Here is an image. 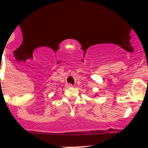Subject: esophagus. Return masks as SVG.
I'll list each match as a JSON object with an SVG mask.
<instances>
[{
	"label": "esophagus",
	"instance_id": "obj_1",
	"mask_svg": "<svg viewBox=\"0 0 148 148\" xmlns=\"http://www.w3.org/2000/svg\"><path fill=\"white\" fill-rule=\"evenodd\" d=\"M67 87H68V88H72L73 87V85H72V84H67Z\"/></svg>",
	"mask_w": 148,
	"mask_h": 148
}]
</instances>
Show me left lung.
<instances>
[{"instance_id":"left-lung-1","label":"left lung","mask_w":148,"mask_h":148,"mask_svg":"<svg viewBox=\"0 0 148 148\" xmlns=\"http://www.w3.org/2000/svg\"><path fill=\"white\" fill-rule=\"evenodd\" d=\"M96 96H98V95H97V94L95 95V97H96Z\"/></svg>"}]
</instances>
